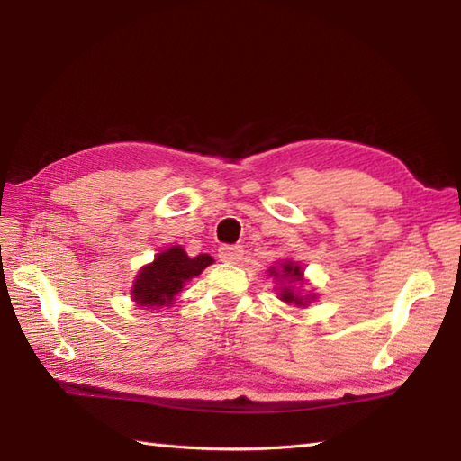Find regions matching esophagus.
<instances>
[{"label": "esophagus", "mask_w": 461, "mask_h": 461, "mask_svg": "<svg viewBox=\"0 0 461 461\" xmlns=\"http://www.w3.org/2000/svg\"><path fill=\"white\" fill-rule=\"evenodd\" d=\"M244 256V249L242 246H221L219 248V259L225 261V263H239Z\"/></svg>", "instance_id": "obj_1"}]
</instances>
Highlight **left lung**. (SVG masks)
Masks as SVG:
<instances>
[{"instance_id": "1", "label": "left lung", "mask_w": 461, "mask_h": 461, "mask_svg": "<svg viewBox=\"0 0 461 461\" xmlns=\"http://www.w3.org/2000/svg\"><path fill=\"white\" fill-rule=\"evenodd\" d=\"M271 275H278L275 269H271ZM283 275H285V278H290V283L292 281H302V271H300V267L298 265H294L292 261H288V263H285L283 265ZM310 298H313V296H310ZM281 300H285V302H288V303H296V305H303V302H308V298H302L300 294H296L294 290L292 288H283V292H281Z\"/></svg>"}]
</instances>
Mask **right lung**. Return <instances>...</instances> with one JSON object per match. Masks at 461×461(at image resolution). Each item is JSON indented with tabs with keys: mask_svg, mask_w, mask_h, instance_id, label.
<instances>
[{
	"mask_svg": "<svg viewBox=\"0 0 461 461\" xmlns=\"http://www.w3.org/2000/svg\"><path fill=\"white\" fill-rule=\"evenodd\" d=\"M213 259L207 254L188 258L180 246H173L158 254L156 261L146 265L138 273L132 286V300L144 305L146 310L161 308L173 303L175 296L190 278L198 276Z\"/></svg>",
	"mask_w": 461,
	"mask_h": 461,
	"instance_id": "1",
	"label": "right lung"
}]
</instances>
